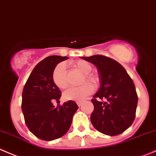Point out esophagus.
<instances>
[{
	"label": "esophagus",
	"mask_w": 156,
	"mask_h": 156,
	"mask_svg": "<svg viewBox=\"0 0 156 156\" xmlns=\"http://www.w3.org/2000/svg\"><path fill=\"white\" fill-rule=\"evenodd\" d=\"M83 101H77V102H76V104H77V105L80 107V106H81L82 105H83Z\"/></svg>",
	"instance_id": "esophagus-1"
}]
</instances>
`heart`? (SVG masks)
I'll list each match as a JSON object with an SVG mask.
<instances>
[{"instance_id":"1","label":"heart","mask_w":156,"mask_h":156,"mask_svg":"<svg viewBox=\"0 0 156 156\" xmlns=\"http://www.w3.org/2000/svg\"><path fill=\"white\" fill-rule=\"evenodd\" d=\"M71 65L79 71L83 73L80 83L89 82L94 87H96L99 83L98 75L92 73V65L83 60H78L71 63ZM52 80L55 86L61 89L67 88L68 83L67 80V72L64 64H60L55 67L52 72ZM88 83H85L79 87H72L66 90L64 93V98L67 101H80L89 96L93 91V88Z\"/></svg>"}]
</instances>
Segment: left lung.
<instances>
[{
	"label": "left lung",
	"mask_w": 156,
	"mask_h": 156,
	"mask_svg": "<svg viewBox=\"0 0 156 156\" xmlns=\"http://www.w3.org/2000/svg\"><path fill=\"white\" fill-rule=\"evenodd\" d=\"M82 58L93 64L99 75L100 88L92 99V125L105 135L122 133L136 117L138 97L132 79L121 64L108 57L96 55Z\"/></svg>",
	"instance_id": "1"
}]
</instances>
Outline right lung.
<instances>
[{
	"label": "right lung",
	"instance_id": "obj_1",
	"mask_svg": "<svg viewBox=\"0 0 156 156\" xmlns=\"http://www.w3.org/2000/svg\"><path fill=\"white\" fill-rule=\"evenodd\" d=\"M67 57L52 55L40 61L29 75L22 95V111L29 130L46 141L63 136L70 129L78 109L73 101L55 107L52 100L59 101L61 92L52 80V72Z\"/></svg>",
	"mask_w": 156,
	"mask_h": 156
}]
</instances>
